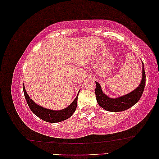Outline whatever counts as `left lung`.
Here are the masks:
<instances>
[{
  "mask_svg": "<svg viewBox=\"0 0 159 159\" xmlns=\"http://www.w3.org/2000/svg\"><path fill=\"white\" fill-rule=\"evenodd\" d=\"M146 84V75L144 71L143 63L142 69V79L139 86L129 93L120 96L117 98H111L103 93L102 87L98 82H96V100L100 107L107 111L120 112L130 108L139 101L143 94Z\"/></svg>",
  "mask_w": 159,
  "mask_h": 159,
  "instance_id": "8db88e82",
  "label": "left lung"
}]
</instances>
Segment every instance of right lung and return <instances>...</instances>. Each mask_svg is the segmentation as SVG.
<instances>
[{
    "label": "right lung",
    "mask_w": 159,
    "mask_h": 159,
    "mask_svg": "<svg viewBox=\"0 0 159 159\" xmlns=\"http://www.w3.org/2000/svg\"><path fill=\"white\" fill-rule=\"evenodd\" d=\"M23 90L27 105H28L32 112L40 119L44 120L45 122H48V123H59V122H62L63 120L69 119L74 114V112L76 110V107H77L78 94L74 99V101L68 107H66L64 109H62V110L54 111L45 108V107L40 106V105L34 102V101H33L31 98L29 97L28 94L27 93V91L25 88V85L23 86ZM79 92H78V93H79Z\"/></svg>",
    "instance_id": "right-lung-1"
}]
</instances>
